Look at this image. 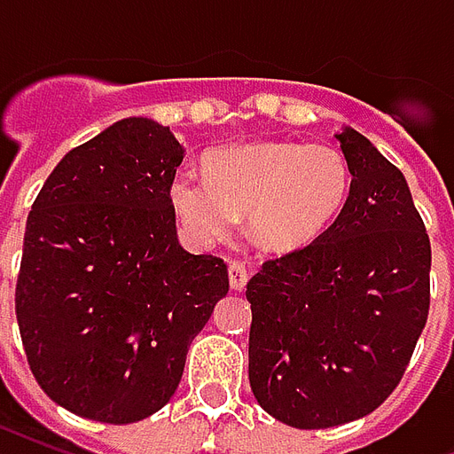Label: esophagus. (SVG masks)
I'll return each instance as SVG.
<instances>
[{
    "label": "esophagus",
    "instance_id": "34e87169",
    "mask_svg": "<svg viewBox=\"0 0 454 454\" xmlns=\"http://www.w3.org/2000/svg\"><path fill=\"white\" fill-rule=\"evenodd\" d=\"M228 282L233 292H243L247 285V267L243 262H228Z\"/></svg>",
    "mask_w": 454,
    "mask_h": 454
}]
</instances>
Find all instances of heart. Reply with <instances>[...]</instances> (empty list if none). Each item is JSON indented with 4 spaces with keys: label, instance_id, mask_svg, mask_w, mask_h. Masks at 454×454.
I'll list each match as a JSON object with an SVG mask.
<instances>
[{
    "label": "heart",
    "instance_id": "b5f03b06",
    "mask_svg": "<svg viewBox=\"0 0 454 454\" xmlns=\"http://www.w3.org/2000/svg\"><path fill=\"white\" fill-rule=\"evenodd\" d=\"M204 175L179 172L169 182L184 233L199 246H214L233 236L246 214L250 238L279 255L324 236L352 184L350 165L335 145L275 138L211 150Z\"/></svg>",
    "mask_w": 454,
    "mask_h": 454
}]
</instances>
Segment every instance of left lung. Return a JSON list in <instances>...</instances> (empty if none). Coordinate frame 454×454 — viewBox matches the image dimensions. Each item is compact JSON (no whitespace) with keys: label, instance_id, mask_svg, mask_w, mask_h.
<instances>
[{"label":"left lung","instance_id":"8db88e82","mask_svg":"<svg viewBox=\"0 0 454 454\" xmlns=\"http://www.w3.org/2000/svg\"><path fill=\"white\" fill-rule=\"evenodd\" d=\"M335 138L350 197L316 243L247 282L250 389L292 428H333L381 406L403 377L430 304V240L406 177L362 133Z\"/></svg>","mask_w":454,"mask_h":454}]
</instances>
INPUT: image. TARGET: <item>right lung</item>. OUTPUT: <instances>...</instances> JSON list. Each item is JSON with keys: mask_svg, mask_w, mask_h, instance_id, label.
Listing matches in <instances>:
<instances>
[{"mask_svg": "<svg viewBox=\"0 0 454 454\" xmlns=\"http://www.w3.org/2000/svg\"><path fill=\"white\" fill-rule=\"evenodd\" d=\"M169 126L129 116L65 155L26 221L16 321L41 389L102 423L160 411L228 294L214 255L179 246Z\"/></svg>", "mask_w": 454, "mask_h": 454, "instance_id": "right-lung-1", "label": "right lung"}]
</instances>
